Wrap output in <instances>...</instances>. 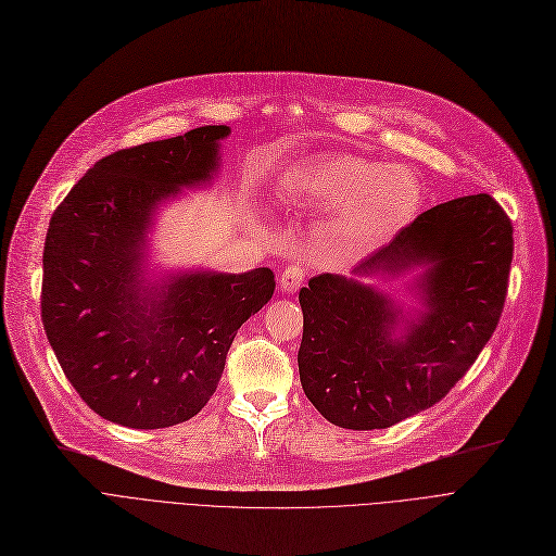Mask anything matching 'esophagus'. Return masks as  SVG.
<instances>
[{"mask_svg":"<svg viewBox=\"0 0 556 556\" xmlns=\"http://www.w3.org/2000/svg\"><path fill=\"white\" fill-rule=\"evenodd\" d=\"M304 268L300 266H288L281 277H279V286H281V293H298L300 286L304 283Z\"/></svg>","mask_w":556,"mask_h":556,"instance_id":"obj_1","label":"esophagus"}]
</instances>
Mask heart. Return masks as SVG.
<instances>
[{"label":"heart","mask_w":556,"mask_h":556,"mask_svg":"<svg viewBox=\"0 0 556 556\" xmlns=\"http://www.w3.org/2000/svg\"><path fill=\"white\" fill-rule=\"evenodd\" d=\"M298 207L338 210L333 231L342 250L365 254L390 241L421 204V182L405 166L356 155H323L288 168L277 187Z\"/></svg>","instance_id":"b5f03b06"}]
</instances>
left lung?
<instances>
[{
  "label": "left lung",
  "instance_id": "obj_1",
  "mask_svg": "<svg viewBox=\"0 0 556 556\" xmlns=\"http://www.w3.org/2000/svg\"><path fill=\"white\" fill-rule=\"evenodd\" d=\"M511 220L486 193L419 214L352 275L300 290V381L315 410L349 430H381L428 410L469 371L505 306ZM415 271L418 306L368 283Z\"/></svg>",
  "mask_w": 556,
  "mask_h": 556
}]
</instances>
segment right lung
Instances as JSON below:
<instances>
[{"label":"right lung","mask_w":556,"mask_h":556,"mask_svg":"<svg viewBox=\"0 0 556 556\" xmlns=\"http://www.w3.org/2000/svg\"><path fill=\"white\" fill-rule=\"evenodd\" d=\"M227 126H202L99 160L51 216L42 323L92 410L155 430L195 417L220 381L233 336L275 293L270 268L151 273L157 214L210 187Z\"/></svg>","instance_id":"right-lung-1"}]
</instances>
